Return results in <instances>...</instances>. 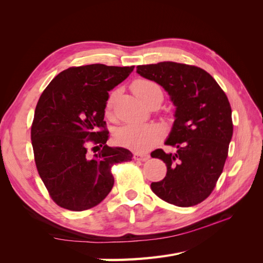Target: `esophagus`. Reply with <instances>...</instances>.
I'll use <instances>...</instances> for the list:
<instances>
[{
    "label": "esophagus",
    "mask_w": 263,
    "mask_h": 263,
    "mask_svg": "<svg viewBox=\"0 0 263 263\" xmlns=\"http://www.w3.org/2000/svg\"><path fill=\"white\" fill-rule=\"evenodd\" d=\"M149 158H150V156L147 154H139V153L134 154V159L138 161H147V160H149Z\"/></svg>",
    "instance_id": "1"
}]
</instances>
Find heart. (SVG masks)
I'll return each mask as SVG.
<instances>
[{
    "label": "heart",
    "instance_id": "1",
    "mask_svg": "<svg viewBox=\"0 0 263 263\" xmlns=\"http://www.w3.org/2000/svg\"><path fill=\"white\" fill-rule=\"evenodd\" d=\"M133 91L144 103L151 99L162 102L163 95L159 85L153 81L139 79L133 83ZM115 99V92L110 93L106 100L105 112L108 115L112 110ZM163 137V128L158 124H128L117 129L116 141L119 145L137 153H146L155 147Z\"/></svg>",
    "mask_w": 263,
    "mask_h": 263
}]
</instances>
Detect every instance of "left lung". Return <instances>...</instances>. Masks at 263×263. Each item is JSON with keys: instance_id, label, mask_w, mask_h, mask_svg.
Masks as SVG:
<instances>
[{"instance_id": "left-lung-1", "label": "left lung", "mask_w": 263, "mask_h": 263, "mask_svg": "<svg viewBox=\"0 0 263 263\" xmlns=\"http://www.w3.org/2000/svg\"><path fill=\"white\" fill-rule=\"evenodd\" d=\"M137 73L161 85L176 106L164 144L177 151L151 153L166 165L164 179L151 183V190L170 204L194 206L210 196L224 169L233 137L229 101L215 79L195 66L163 61L138 66Z\"/></svg>"}]
</instances>
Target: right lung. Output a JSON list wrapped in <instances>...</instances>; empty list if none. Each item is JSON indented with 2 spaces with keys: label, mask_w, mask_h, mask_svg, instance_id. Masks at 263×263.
<instances>
[{
  "label": "right lung",
  "mask_w": 263,
  "mask_h": 263,
  "mask_svg": "<svg viewBox=\"0 0 263 263\" xmlns=\"http://www.w3.org/2000/svg\"><path fill=\"white\" fill-rule=\"evenodd\" d=\"M134 68L101 63L69 68L39 98L31 145L39 176L60 208L74 212L94 208L114 185L112 165L132 160L129 150L106 145L104 115L108 92ZM92 143L102 147L93 157L87 154Z\"/></svg>",
  "instance_id": "obj_1"
}]
</instances>
